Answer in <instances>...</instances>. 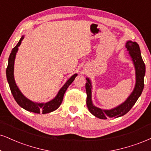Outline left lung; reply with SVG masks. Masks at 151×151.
Segmentation results:
<instances>
[{
    "mask_svg": "<svg viewBox=\"0 0 151 151\" xmlns=\"http://www.w3.org/2000/svg\"><path fill=\"white\" fill-rule=\"evenodd\" d=\"M129 57H131L135 68L136 83L134 88L127 99L118 106L111 109H102L95 106L92 100V82L89 78H86L87 83L85 89L87 92V106L90 112L96 118L100 119H107L108 118H118L125 115L134 105L137 99L141 96L144 90V78L146 73V66L141 57L139 45L137 42L128 40L125 44Z\"/></svg>",
    "mask_w": 151,
    "mask_h": 151,
    "instance_id": "left-lung-1",
    "label": "left lung"
}]
</instances>
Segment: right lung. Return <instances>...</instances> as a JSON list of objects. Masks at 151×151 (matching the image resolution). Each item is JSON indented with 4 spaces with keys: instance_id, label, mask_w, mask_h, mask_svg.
Here are the masks:
<instances>
[{
    "instance_id": "obj_1",
    "label": "right lung",
    "mask_w": 151,
    "mask_h": 151,
    "mask_svg": "<svg viewBox=\"0 0 151 151\" xmlns=\"http://www.w3.org/2000/svg\"><path fill=\"white\" fill-rule=\"evenodd\" d=\"M24 38V36H22L21 37L19 41L18 42L17 45L12 50V52H11L8 59V65H7L6 69V76L11 92H12L13 97L15 99L17 103L22 108H23L24 109L27 110L28 111L35 113H40L42 112V114L52 112V111L57 110L60 106L67 88L73 82L74 79L78 76V74L75 73L74 75H73L66 82V83L61 87V88L59 90L55 97L50 100V101L46 102V103H38V102H34L29 99L22 94L21 91L19 89L18 86L15 83V81H14V60H15L17 52L18 51V47L21 45Z\"/></svg>"
}]
</instances>
